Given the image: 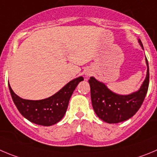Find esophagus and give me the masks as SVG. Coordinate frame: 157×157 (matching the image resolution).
<instances>
[{"label":"esophagus","instance_id":"obj_1","mask_svg":"<svg viewBox=\"0 0 157 157\" xmlns=\"http://www.w3.org/2000/svg\"><path fill=\"white\" fill-rule=\"evenodd\" d=\"M85 75L87 76V77H89V76H90V72H87V73L85 74Z\"/></svg>","mask_w":157,"mask_h":157}]
</instances>
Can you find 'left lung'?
<instances>
[{"label": "left lung", "mask_w": 157, "mask_h": 157, "mask_svg": "<svg viewBox=\"0 0 157 157\" xmlns=\"http://www.w3.org/2000/svg\"><path fill=\"white\" fill-rule=\"evenodd\" d=\"M143 49L141 40L139 39ZM147 74L138 91L128 95H120L114 93L106 87L105 83L91 77L88 80L90 87V98L92 106L96 115L105 122L114 124L126 121L138 112L145 99L149 81V64Z\"/></svg>", "instance_id": "1"}]
</instances>
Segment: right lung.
Instances as JSON below:
<instances>
[{
	"mask_svg": "<svg viewBox=\"0 0 157 157\" xmlns=\"http://www.w3.org/2000/svg\"><path fill=\"white\" fill-rule=\"evenodd\" d=\"M82 80L83 77H77L52 96L38 101L21 98L13 91L10 84L8 87L13 101L22 116L35 124L49 126L62 119L67 112L72 94Z\"/></svg>",
	"mask_w": 157,
	"mask_h": 157,
	"instance_id": "1",
	"label": "right lung"
}]
</instances>
